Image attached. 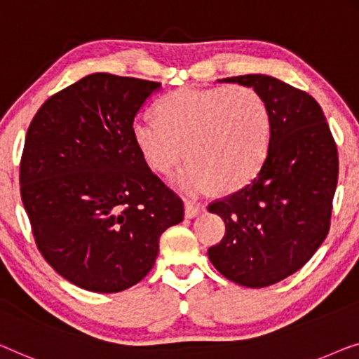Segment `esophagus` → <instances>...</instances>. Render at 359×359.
<instances>
[{"instance_id": "esophagus-1", "label": "esophagus", "mask_w": 359, "mask_h": 359, "mask_svg": "<svg viewBox=\"0 0 359 359\" xmlns=\"http://www.w3.org/2000/svg\"><path fill=\"white\" fill-rule=\"evenodd\" d=\"M201 211H203V208H201L200 205H196V203H185V218H189V219H191V218H196V216H198Z\"/></svg>"}]
</instances>
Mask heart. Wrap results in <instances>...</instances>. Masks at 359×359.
<instances>
[{
    "label": "heart",
    "instance_id": "1",
    "mask_svg": "<svg viewBox=\"0 0 359 359\" xmlns=\"http://www.w3.org/2000/svg\"><path fill=\"white\" fill-rule=\"evenodd\" d=\"M154 117L135 120L131 136L159 174L172 172L187 149L190 163L172 180L185 195H201L215 185L224 191L241 189L269 154V104L245 86L177 89L156 104Z\"/></svg>",
    "mask_w": 359,
    "mask_h": 359
}]
</instances>
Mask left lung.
I'll return each instance as SVG.
<instances>
[{"label": "left lung", "instance_id": "obj_1", "mask_svg": "<svg viewBox=\"0 0 359 359\" xmlns=\"http://www.w3.org/2000/svg\"><path fill=\"white\" fill-rule=\"evenodd\" d=\"M254 88L269 104V154L255 179L208 206L226 234L208 249L226 278L247 287L275 285L307 264L329 234L338 154L325 115L304 90L269 74L218 79Z\"/></svg>", "mask_w": 359, "mask_h": 359}]
</instances>
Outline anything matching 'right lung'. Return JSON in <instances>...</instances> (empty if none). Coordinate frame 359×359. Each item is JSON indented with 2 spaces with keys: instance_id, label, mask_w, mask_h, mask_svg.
<instances>
[{
  "instance_id": "add662e5",
  "label": "right lung",
  "mask_w": 359,
  "mask_h": 359,
  "mask_svg": "<svg viewBox=\"0 0 359 359\" xmlns=\"http://www.w3.org/2000/svg\"><path fill=\"white\" fill-rule=\"evenodd\" d=\"M161 83L93 73L29 125L21 196L43 259L73 285L118 292L153 269L184 205L136 148L131 125Z\"/></svg>"
}]
</instances>
